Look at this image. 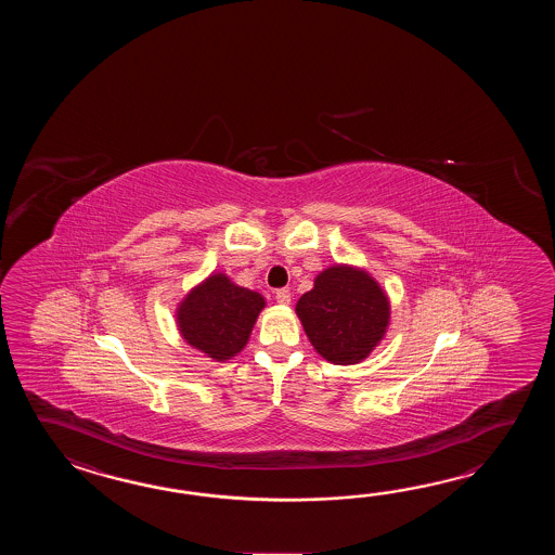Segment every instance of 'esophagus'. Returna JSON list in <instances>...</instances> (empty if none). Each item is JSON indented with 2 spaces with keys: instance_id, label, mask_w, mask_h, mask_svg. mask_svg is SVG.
I'll return each mask as SVG.
<instances>
[{
  "instance_id": "esophagus-1",
  "label": "esophagus",
  "mask_w": 555,
  "mask_h": 555,
  "mask_svg": "<svg viewBox=\"0 0 555 555\" xmlns=\"http://www.w3.org/2000/svg\"><path fill=\"white\" fill-rule=\"evenodd\" d=\"M275 301H278L280 306H289L292 292H289V289H278V292H275Z\"/></svg>"
}]
</instances>
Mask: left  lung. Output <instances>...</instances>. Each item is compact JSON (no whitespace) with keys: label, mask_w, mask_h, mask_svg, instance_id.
<instances>
[{"label":"left lung","mask_w":555,"mask_h":555,"mask_svg":"<svg viewBox=\"0 0 555 555\" xmlns=\"http://www.w3.org/2000/svg\"><path fill=\"white\" fill-rule=\"evenodd\" d=\"M295 313L307 339L333 365H357L385 339L389 295L363 268L335 263L318 273L313 289L299 297Z\"/></svg>","instance_id":"obj_1"}]
</instances>
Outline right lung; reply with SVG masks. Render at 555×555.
Wrapping results in <instances>:
<instances>
[{
	"label": "right lung",
	"instance_id": "obj_1",
	"mask_svg": "<svg viewBox=\"0 0 555 555\" xmlns=\"http://www.w3.org/2000/svg\"><path fill=\"white\" fill-rule=\"evenodd\" d=\"M263 307V295L214 272L182 297L177 327L192 349L225 363L248 345Z\"/></svg>",
	"mask_w": 555,
	"mask_h": 555
}]
</instances>
